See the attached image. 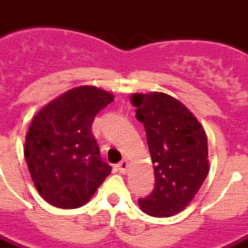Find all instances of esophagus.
Here are the masks:
<instances>
[{"label": "esophagus", "mask_w": 248, "mask_h": 248, "mask_svg": "<svg viewBox=\"0 0 248 248\" xmlns=\"http://www.w3.org/2000/svg\"><path fill=\"white\" fill-rule=\"evenodd\" d=\"M128 166H130V164H128L127 160H122V161L118 164V170H120V173H122V174H126L128 170Z\"/></svg>", "instance_id": "34e87169"}]
</instances>
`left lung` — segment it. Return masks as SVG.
Wrapping results in <instances>:
<instances>
[{
  "label": "left lung",
  "instance_id": "obj_1",
  "mask_svg": "<svg viewBox=\"0 0 248 248\" xmlns=\"http://www.w3.org/2000/svg\"><path fill=\"white\" fill-rule=\"evenodd\" d=\"M131 103L144 124L156 181L152 194L138 200L139 207L149 216H174L194 200L209 171L205 131L170 94L134 93Z\"/></svg>",
  "mask_w": 248,
  "mask_h": 248
}]
</instances>
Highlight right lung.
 Here are the masks:
<instances>
[{"mask_svg":"<svg viewBox=\"0 0 248 248\" xmlns=\"http://www.w3.org/2000/svg\"><path fill=\"white\" fill-rule=\"evenodd\" d=\"M113 100L110 92L97 87H75L33 117L24 157L45 202L63 209L82 207L110 174L91 128L96 114Z\"/></svg>","mask_w":248,"mask_h":248,"instance_id":"right-lung-1","label":"right lung"}]
</instances>
